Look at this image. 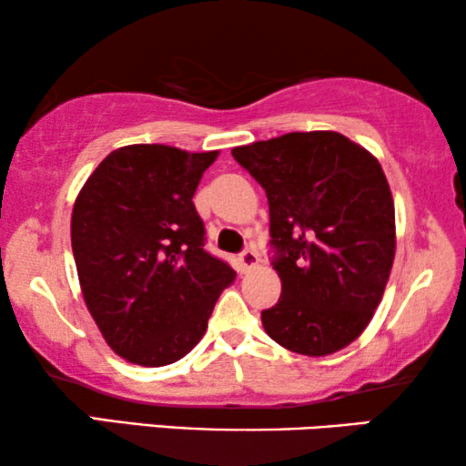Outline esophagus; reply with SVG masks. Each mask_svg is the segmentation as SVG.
<instances>
[{"label":"esophagus","instance_id":"34e87169","mask_svg":"<svg viewBox=\"0 0 466 466\" xmlns=\"http://www.w3.org/2000/svg\"><path fill=\"white\" fill-rule=\"evenodd\" d=\"M258 263H260L258 252L250 250V248H248V250H244V252L239 254V265H241V269H244V271L254 269V267H257Z\"/></svg>","mask_w":466,"mask_h":466}]
</instances>
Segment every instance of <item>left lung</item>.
I'll list each match as a JSON object with an SVG mask.
<instances>
[{
	"label": "left lung",
	"mask_w": 466,
	"mask_h": 466,
	"mask_svg": "<svg viewBox=\"0 0 466 466\" xmlns=\"http://www.w3.org/2000/svg\"><path fill=\"white\" fill-rule=\"evenodd\" d=\"M269 201L282 295L260 320L290 352H339L371 322L390 278L394 201L371 152L335 131H295L238 146Z\"/></svg>",
	"instance_id": "left-lung-1"
}]
</instances>
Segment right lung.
I'll list each match as a JSON object with an SVG mask.
<instances>
[{"label":"right lung","mask_w":466,"mask_h":466,"mask_svg":"<svg viewBox=\"0 0 466 466\" xmlns=\"http://www.w3.org/2000/svg\"><path fill=\"white\" fill-rule=\"evenodd\" d=\"M218 150L123 146L88 176L72 212L82 297L114 352L142 367L180 360L235 279L203 250L193 195Z\"/></svg>","instance_id":"obj_1"}]
</instances>
